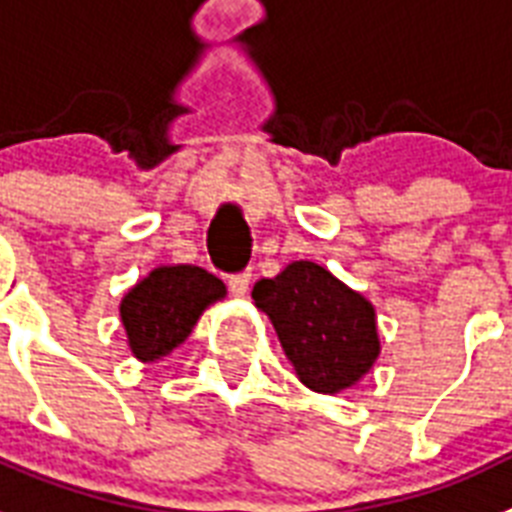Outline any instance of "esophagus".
Segmentation results:
<instances>
[{"instance_id":"34e87169","label":"esophagus","mask_w":512,"mask_h":512,"mask_svg":"<svg viewBox=\"0 0 512 512\" xmlns=\"http://www.w3.org/2000/svg\"><path fill=\"white\" fill-rule=\"evenodd\" d=\"M230 290L235 295H246L248 293V285H251V272H238V274H230Z\"/></svg>"}]
</instances>
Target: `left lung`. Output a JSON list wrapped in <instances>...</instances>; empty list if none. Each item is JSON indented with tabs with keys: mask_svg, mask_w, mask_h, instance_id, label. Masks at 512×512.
Returning a JSON list of instances; mask_svg holds the SVG:
<instances>
[{
	"mask_svg": "<svg viewBox=\"0 0 512 512\" xmlns=\"http://www.w3.org/2000/svg\"><path fill=\"white\" fill-rule=\"evenodd\" d=\"M253 301L272 319L295 374L314 392L356 384L379 356L371 303L314 261H293L253 285Z\"/></svg>",
	"mask_w": 512,
	"mask_h": 512,
	"instance_id": "left-lung-1",
	"label": "left lung"
}]
</instances>
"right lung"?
Masks as SVG:
<instances>
[{"instance_id":"right-lung-1","label":"right lung","mask_w":512,"mask_h":512,"mask_svg":"<svg viewBox=\"0 0 512 512\" xmlns=\"http://www.w3.org/2000/svg\"><path fill=\"white\" fill-rule=\"evenodd\" d=\"M225 298L219 277L201 266H159L122 298L120 316L130 350L141 361H159L185 342L209 303Z\"/></svg>"}]
</instances>
